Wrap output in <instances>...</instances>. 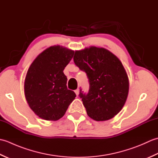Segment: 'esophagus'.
<instances>
[{
    "label": "esophagus",
    "mask_w": 158,
    "mask_h": 158,
    "mask_svg": "<svg viewBox=\"0 0 158 158\" xmlns=\"http://www.w3.org/2000/svg\"><path fill=\"white\" fill-rule=\"evenodd\" d=\"M75 92L76 94V95L78 96L79 94V89H77L76 90H75Z\"/></svg>",
    "instance_id": "esophagus-1"
}]
</instances>
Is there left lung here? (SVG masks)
<instances>
[{
    "label": "left lung",
    "mask_w": 158,
    "mask_h": 158,
    "mask_svg": "<svg viewBox=\"0 0 158 158\" xmlns=\"http://www.w3.org/2000/svg\"><path fill=\"white\" fill-rule=\"evenodd\" d=\"M73 60L88 78V92L81 89L79 95L88 116L96 121L113 118L128 94V78L122 62L108 50L96 47L76 51Z\"/></svg>",
    "instance_id": "8db88e82"
}]
</instances>
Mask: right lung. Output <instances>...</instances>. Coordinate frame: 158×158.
<instances>
[{"label":"right lung","mask_w":158,"mask_h":158,"mask_svg":"<svg viewBox=\"0 0 158 158\" xmlns=\"http://www.w3.org/2000/svg\"><path fill=\"white\" fill-rule=\"evenodd\" d=\"M74 53L60 45L50 47L29 67L24 83L26 98L31 109L43 119L61 118L76 97L67 88V77L63 73Z\"/></svg>","instance_id":"1"}]
</instances>
